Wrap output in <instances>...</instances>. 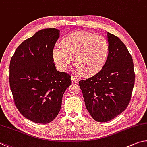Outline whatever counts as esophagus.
Segmentation results:
<instances>
[{"label": "esophagus", "mask_w": 147, "mask_h": 147, "mask_svg": "<svg viewBox=\"0 0 147 147\" xmlns=\"http://www.w3.org/2000/svg\"><path fill=\"white\" fill-rule=\"evenodd\" d=\"M71 82L72 83H76L77 82H78V79H77L76 78H75V77H71Z\"/></svg>", "instance_id": "34e87169"}]
</instances>
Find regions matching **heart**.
Returning a JSON list of instances; mask_svg holds the SVG:
<instances>
[{
	"label": "heart",
	"mask_w": 147,
	"mask_h": 147,
	"mask_svg": "<svg viewBox=\"0 0 147 147\" xmlns=\"http://www.w3.org/2000/svg\"><path fill=\"white\" fill-rule=\"evenodd\" d=\"M61 48L52 50L54 63L61 71H65L71 63L78 74L92 77L101 71L107 63L109 45L106 38L93 33L79 31L67 35L61 40Z\"/></svg>",
	"instance_id": "heart-1"
}]
</instances>
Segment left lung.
<instances>
[{
  "mask_svg": "<svg viewBox=\"0 0 147 147\" xmlns=\"http://www.w3.org/2000/svg\"><path fill=\"white\" fill-rule=\"evenodd\" d=\"M109 55L102 70L79 82L85 106L97 122H107L117 117L129 104L134 85L132 56L125 44L107 32Z\"/></svg>",
  "mask_w": 147,
  "mask_h": 147,
  "instance_id": "obj_1",
  "label": "left lung"
}]
</instances>
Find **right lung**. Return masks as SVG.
Listing matches in <instances>:
<instances>
[{
  "label": "right lung",
  "instance_id": "right-lung-1",
  "mask_svg": "<svg viewBox=\"0 0 147 147\" xmlns=\"http://www.w3.org/2000/svg\"><path fill=\"white\" fill-rule=\"evenodd\" d=\"M60 31L46 28L25 40L15 50L9 64L10 88L23 116L46 124L60 111L62 98L71 84L69 74L57 70L52 50Z\"/></svg>",
  "mask_w": 147,
  "mask_h": 147
}]
</instances>
